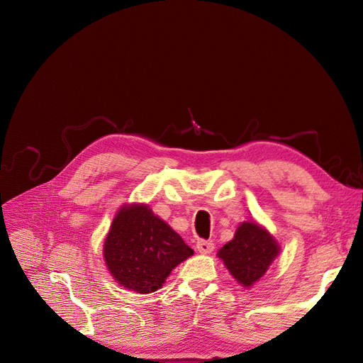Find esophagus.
I'll use <instances>...</instances> for the list:
<instances>
[{
    "instance_id": "obj_1",
    "label": "esophagus",
    "mask_w": 363,
    "mask_h": 363,
    "mask_svg": "<svg viewBox=\"0 0 363 363\" xmlns=\"http://www.w3.org/2000/svg\"><path fill=\"white\" fill-rule=\"evenodd\" d=\"M196 249L203 253V255H207V253H212L213 249H215V244L212 241H206V240H199L197 244H196Z\"/></svg>"
}]
</instances>
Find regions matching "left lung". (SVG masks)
I'll return each mask as SVG.
<instances>
[{"instance_id":"obj_1","label":"left lung","mask_w":363,"mask_h":363,"mask_svg":"<svg viewBox=\"0 0 363 363\" xmlns=\"http://www.w3.org/2000/svg\"><path fill=\"white\" fill-rule=\"evenodd\" d=\"M279 253L275 238L256 222H242L234 238L218 252L226 269L244 287H252Z\"/></svg>"}]
</instances>
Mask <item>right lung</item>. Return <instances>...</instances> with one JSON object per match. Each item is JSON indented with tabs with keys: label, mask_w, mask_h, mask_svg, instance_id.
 I'll return each mask as SVG.
<instances>
[{
	"label": "right lung",
	"mask_w": 363,
	"mask_h": 363,
	"mask_svg": "<svg viewBox=\"0 0 363 363\" xmlns=\"http://www.w3.org/2000/svg\"><path fill=\"white\" fill-rule=\"evenodd\" d=\"M106 264L130 291H157L172 269L194 255L191 247L145 204L123 206L104 241Z\"/></svg>",
	"instance_id": "1"
}]
</instances>
